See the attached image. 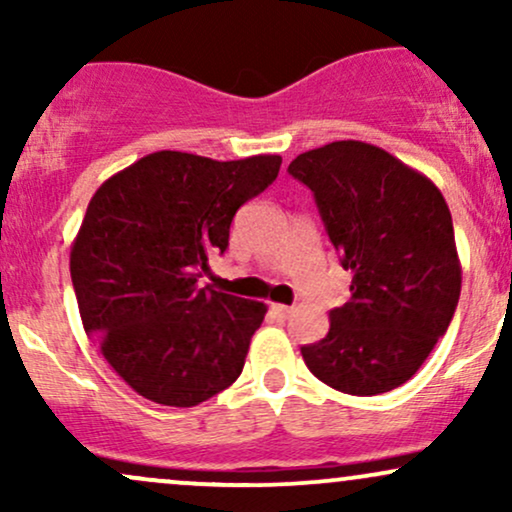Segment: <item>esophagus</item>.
<instances>
[{"label":"esophagus","instance_id":"esophagus-1","mask_svg":"<svg viewBox=\"0 0 512 512\" xmlns=\"http://www.w3.org/2000/svg\"><path fill=\"white\" fill-rule=\"evenodd\" d=\"M269 310H272V315L276 317V320H286V317L291 315V308L284 303H272V308Z\"/></svg>","mask_w":512,"mask_h":512}]
</instances>
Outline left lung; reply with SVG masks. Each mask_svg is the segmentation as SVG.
<instances>
[{"label": "left lung", "instance_id": "obj_1", "mask_svg": "<svg viewBox=\"0 0 512 512\" xmlns=\"http://www.w3.org/2000/svg\"><path fill=\"white\" fill-rule=\"evenodd\" d=\"M313 192L351 298L330 332L301 346L317 380L370 397L404 385L448 332L462 289L452 216L426 175L366 142H332L291 161Z\"/></svg>", "mask_w": 512, "mask_h": 512}]
</instances>
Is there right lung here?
I'll use <instances>...</instances> for the list:
<instances>
[{"label": "right lung", "mask_w": 512, "mask_h": 512, "mask_svg": "<svg viewBox=\"0 0 512 512\" xmlns=\"http://www.w3.org/2000/svg\"><path fill=\"white\" fill-rule=\"evenodd\" d=\"M281 156L214 161L156 151L96 190L69 272L88 337L137 395L195 407L243 373L267 305L199 286L236 211L276 180Z\"/></svg>", "instance_id": "1"}]
</instances>
